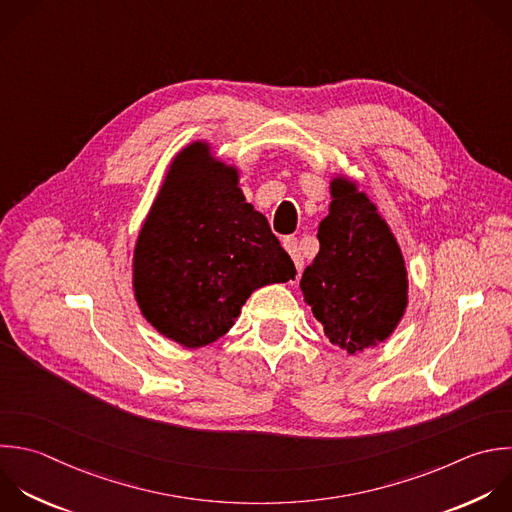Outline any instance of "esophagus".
<instances>
[{"label": "esophagus", "instance_id": "obj_1", "mask_svg": "<svg viewBox=\"0 0 512 512\" xmlns=\"http://www.w3.org/2000/svg\"><path fill=\"white\" fill-rule=\"evenodd\" d=\"M282 246H284V250L290 254V258H292L296 270L300 272L302 266H304V260H302V254H300V248H298V240H296L294 236H286V238L282 240Z\"/></svg>", "mask_w": 512, "mask_h": 512}]
</instances>
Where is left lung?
Segmentation results:
<instances>
[{"mask_svg": "<svg viewBox=\"0 0 512 512\" xmlns=\"http://www.w3.org/2000/svg\"><path fill=\"white\" fill-rule=\"evenodd\" d=\"M330 200L300 290L324 336L352 356L396 330L408 306V272L396 236L356 180L336 174Z\"/></svg>", "mask_w": 512, "mask_h": 512, "instance_id": "left-lung-1", "label": "left lung"}]
</instances>
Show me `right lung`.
<instances>
[{
    "label": "right lung",
    "instance_id": "right-lung-1",
    "mask_svg": "<svg viewBox=\"0 0 512 512\" xmlns=\"http://www.w3.org/2000/svg\"><path fill=\"white\" fill-rule=\"evenodd\" d=\"M296 276L264 214L246 202L240 170L208 142L184 146L138 232L132 290L142 316L184 348L224 336L250 294Z\"/></svg>",
    "mask_w": 512,
    "mask_h": 512
}]
</instances>
